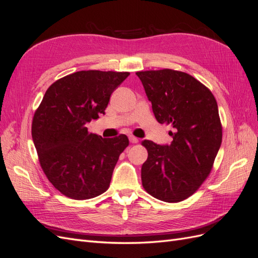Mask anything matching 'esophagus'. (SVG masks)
Returning <instances> with one entry per match:
<instances>
[{"label":"esophagus","instance_id":"esophagus-1","mask_svg":"<svg viewBox=\"0 0 258 258\" xmlns=\"http://www.w3.org/2000/svg\"><path fill=\"white\" fill-rule=\"evenodd\" d=\"M129 141H130V143L136 144V143L139 142V139L136 138V137H134V136H130V137H129Z\"/></svg>","mask_w":258,"mask_h":258}]
</instances>
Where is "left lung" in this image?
Segmentation results:
<instances>
[{
  "mask_svg": "<svg viewBox=\"0 0 258 258\" xmlns=\"http://www.w3.org/2000/svg\"><path fill=\"white\" fill-rule=\"evenodd\" d=\"M159 123L173 138L161 146L142 141L148 157L141 170L143 188L154 198L176 204L196 192L212 171L223 128L211 90L185 72L171 69L136 73Z\"/></svg>",
  "mask_w": 258,
  "mask_h": 258,
  "instance_id": "left-lung-1",
  "label": "left lung"
}]
</instances>
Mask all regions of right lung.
<instances>
[{
	"label": "right lung",
	"instance_id": "1",
	"mask_svg": "<svg viewBox=\"0 0 258 258\" xmlns=\"http://www.w3.org/2000/svg\"><path fill=\"white\" fill-rule=\"evenodd\" d=\"M129 72L79 71L46 90L32 120V139L46 177L64 196L95 198L107 190L127 136L91 134L86 123L105 114L112 92Z\"/></svg>",
	"mask_w": 258,
	"mask_h": 258
}]
</instances>
